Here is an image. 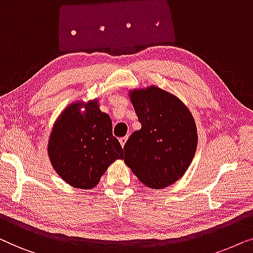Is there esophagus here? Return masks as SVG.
Listing matches in <instances>:
<instances>
[{
  "label": "esophagus",
  "instance_id": "34e87169",
  "mask_svg": "<svg viewBox=\"0 0 253 253\" xmlns=\"http://www.w3.org/2000/svg\"><path fill=\"white\" fill-rule=\"evenodd\" d=\"M127 139H128V137H127V136H125V137H121V139L119 140V142H120L121 147H123V148H124V146H125V143H126Z\"/></svg>",
  "mask_w": 253,
  "mask_h": 253
}]
</instances>
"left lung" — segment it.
<instances>
[{
  "label": "left lung",
  "instance_id": "obj_1",
  "mask_svg": "<svg viewBox=\"0 0 253 253\" xmlns=\"http://www.w3.org/2000/svg\"><path fill=\"white\" fill-rule=\"evenodd\" d=\"M128 97L141 128L125 144V164L148 187L170 186L193 161L198 146L194 118L177 96L156 85L130 89Z\"/></svg>",
  "mask_w": 253,
  "mask_h": 253
}]
</instances>
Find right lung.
I'll use <instances>...</instances> for the list:
<instances>
[{"label": "right lung", "instance_id": "add662e5", "mask_svg": "<svg viewBox=\"0 0 253 253\" xmlns=\"http://www.w3.org/2000/svg\"><path fill=\"white\" fill-rule=\"evenodd\" d=\"M47 154L55 172L80 190H91L124 150L112 135V120L98 99L77 100L60 113L50 130Z\"/></svg>", "mask_w": 253, "mask_h": 253}]
</instances>
